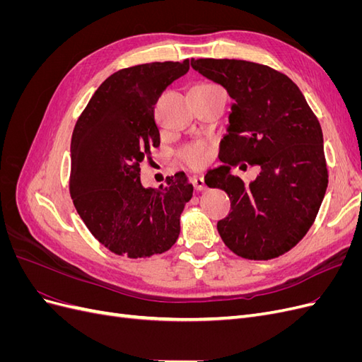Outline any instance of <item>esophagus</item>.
<instances>
[{"label":"esophagus","instance_id":"34e87169","mask_svg":"<svg viewBox=\"0 0 362 362\" xmlns=\"http://www.w3.org/2000/svg\"><path fill=\"white\" fill-rule=\"evenodd\" d=\"M192 182H193V187H194V190L202 192V190H205V189H206V185H205L204 178H202V177H198V175H196V177H193Z\"/></svg>","mask_w":362,"mask_h":362}]
</instances>
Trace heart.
Returning <instances> with one entry per match:
<instances>
[{"label":"heart","mask_w":362,"mask_h":362,"mask_svg":"<svg viewBox=\"0 0 362 362\" xmlns=\"http://www.w3.org/2000/svg\"><path fill=\"white\" fill-rule=\"evenodd\" d=\"M198 86H210V84H198ZM180 158L189 164L190 168H201L206 161V146L202 141L190 144L180 152Z\"/></svg>","instance_id":"heart-1"}]
</instances>
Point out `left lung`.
<instances>
[{"label": "left lung", "instance_id": "obj_1", "mask_svg": "<svg viewBox=\"0 0 362 362\" xmlns=\"http://www.w3.org/2000/svg\"><path fill=\"white\" fill-rule=\"evenodd\" d=\"M190 63L235 101L221 141L223 164L205 175L208 187L225 190L231 199V213L217 222V231L238 257L286 254L308 233L327 187L319 120L299 87L264 64L234 59ZM238 160L262 168L254 182L245 185L230 175Z\"/></svg>", "mask_w": 362, "mask_h": 362}]
</instances>
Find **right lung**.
<instances>
[{"mask_svg": "<svg viewBox=\"0 0 362 362\" xmlns=\"http://www.w3.org/2000/svg\"><path fill=\"white\" fill-rule=\"evenodd\" d=\"M190 68L189 60L120 69L98 87L71 140L69 192L98 242L117 255L151 257L180 235V216L193 194L184 172L158 189L144 187L140 163L160 145L154 105Z\"/></svg>", "mask_w": 362, "mask_h": 362, "instance_id": "right-lung-1", "label": "right lung"}]
</instances>
